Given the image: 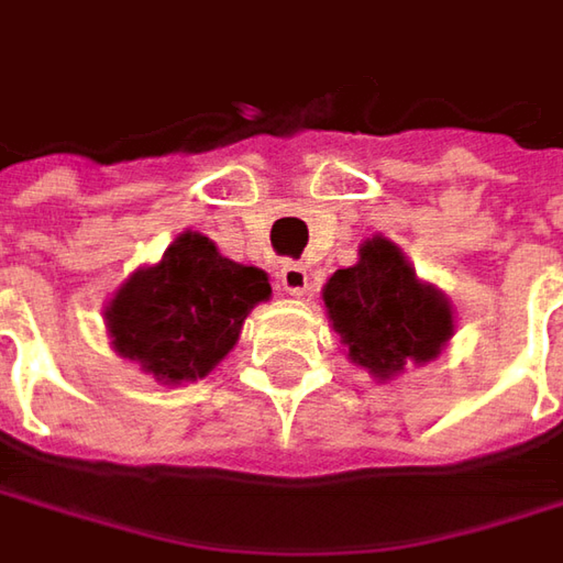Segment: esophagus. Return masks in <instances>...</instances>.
<instances>
[{
  "label": "esophagus",
  "mask_w": 563,
  "mask_h": 563,
  "mask_svg": "<svg viewBox=\"0 0 563 563\" xmlns=\"http://www.w3.org/2000/svg\"><path fill=\"white\" fill-rule=\"evenodd\" d=\"M277 280H280L283 292H289V296H306L311 277H308L306 264H299V261H283L280 271H277Z\"/></svg>",
  "instance_id": "34e87169"
}]
</instances>
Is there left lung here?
<instances>
[{
  "instance_id": "left-lung-1",
  "label": "left lung",
  "mask_w": 563,
  "mask_h": 563,
  "mask_svg": "<svg viewBox=\"0 0 563 563\" xmlns=\"http://www.w3.org/2000/svg\"><path fill=\"white\" fill-rule=\"evenodd\" d=\"M324 306L353 362L378 378L434 358L453 333L444 296L416 280L400 249L380 235L358 249V264L330 277Z\"/></svg>"
}]
</instances>
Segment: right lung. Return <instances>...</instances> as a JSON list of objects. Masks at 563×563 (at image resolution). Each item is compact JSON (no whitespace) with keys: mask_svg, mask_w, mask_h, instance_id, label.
<instances>
[{"mask_svg":"<svg viewBox=\"0 0 563 563\" xmlns=\"http://www.w3.org/2000/svg\"><path fill=\"white\" fill-rule=\"evenodd\" d=\"M271 296L267 274L235 264L198 233L179 235L157 267L137 271L107 308L115 350L157 380L205 378Z\"/></svg>","mask_w":563,"mask_h":563,"instance_id":"right-lung-1","label":"right lung"}]
</instances>
